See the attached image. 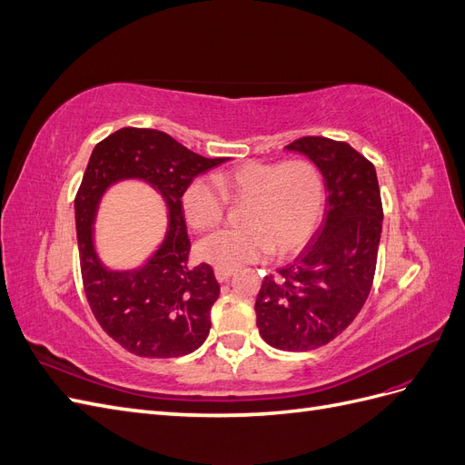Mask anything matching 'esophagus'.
<instances>
[{
    "mask_svg": "<svg viewBox=\"0 0 465 465\" xmlns=\"http://www.w3.org/2000/svg\"><path fill=\"white\" fill-rule=\"evenodd\" d=\"M231 275H232V270H219V267L215 270V277H217L219 283H224V281H229Z\"/></svg>",
    "mask_w": 465,
    "mask_h": 465,
    "instance_id": "1",
    "label": "esophagus"
}]
</instances>
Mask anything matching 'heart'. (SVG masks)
Wrapping results in <instances>:
<instances>
[{"instance_id":"b5f03b06","label":"heart","mask_w":465,"mask_h":465,"mask_svg":"<svg viewBox=\"0 0 465 465\" xmlns=\"http://www.w3.org/2000/svg\"><path fill=\"white\" fill-rule=\"evenodd\" d=\"M214 182L195 178L182 193V209L190 227L209 231L224 217L223 193L248 202L242 231H217L195 246V254L219 270L254 263L270 254L291 256L318 231L326 209V184L311 161H250L219 173Z\"/></svg>"}]
</instances>
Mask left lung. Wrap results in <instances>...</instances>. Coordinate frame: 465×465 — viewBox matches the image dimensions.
Masks as SVG:
<instances>
[{
	"instance_id": "obj_1",
	"label": "left lung",
	"mask_w": 465,
	"mask_h": 465,
	"mask_svg": "<svg viewBox=\"0 0 465 465\" xmlns=\"http://www.w3.org/2000/svg\"><path fill=\"white\" fill-rule=\"evenodd\" d=\"M287 149L318 166L328 200L311 242L279 275L263 277L256 323L272 347L311 351L340 335L367 301L384 211L374 164L349 143L302 137Z\"/></svg>"
}]
</instances>
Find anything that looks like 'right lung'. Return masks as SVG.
Masks as SVG:
<instances>
[{
    "label": "right lung",
    "mask_w": 465,
    "mask_h": 465,
    "mask_svg": "<svg viewBox=\"0 0 465 465\" xmlns=\"http://www.w3.org/2000/svg\"><path fill=\"white\" fill-rule=\"evenodd\" d=\"M227 159H205L159 130L122 128L91 153L75 198L83 287L103 330L130 353L149 359L188 355L211 328L219 283L207 263L188 265L190 238L182 193L190 182ZM139 179L167 207V234L135 271H112L95 252L94 221L104 193L118 181Z\"/></svg>",
    "instance_id": "add662e5"
}]
</instances>
